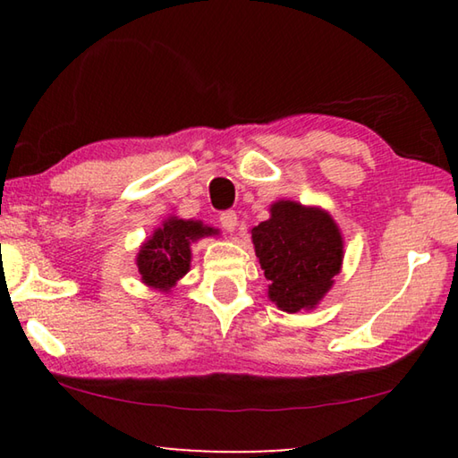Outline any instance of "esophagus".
Here are the masks:
<instances>
[{
  "label": "esophagus",
  "mask_w": 458,
  "mask_h": 458,
  "mask_svg": "<svg viewBox=\"0 0 458 458\" xmlns=\"http://www.w3.org/2000/svg\"><path fill=\"white\" fill-rule=\"evenodd\" d=\"M220 224L224 230L228 232H234L236 230V224H238V214L234 210H226L220 214Z\"/></svg>",
  "instance_id": "esophagus-1"
}]
</instances>
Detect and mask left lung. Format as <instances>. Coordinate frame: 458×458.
I'll return each mask as SVG.
<instances>
[{
	"instance_id": "8db88e82",
	"label": "left lung",
	"mask_w": 458,
	"mask_h": 458,
	"mask_svg": "<svg viewBox=\"0 0 458 458\" xmlns=\"http://www.w3.org/2000/svg\"><path fill=\"white\" fill-rule=\"evenodd\" d=\"M268 297L286 313L313 309L331 289L344 259V240L327 212L276 201L270 218L252 228Z\"/></svg>"
}]
</instances>
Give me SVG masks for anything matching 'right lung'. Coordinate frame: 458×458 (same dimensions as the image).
<instances>
[{
  "instance_id": "1",
  "label": "right lung",
  "mask_w": 458,
  "mask_h": 458,
  "mask_svg": "<svg viewBox=\"0 0 458 458\" xmlns=\"http://www.w3.org/2000/svg\"><path fill=\"white\" fill-rule=\"evenodd\" d=\"M214 234L212 228L191 220H167L141 246L137 257L139 273L145 284L169 291L190 270V242Z\"/></svg>"
}]
</instances>
